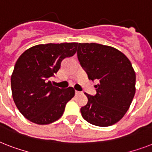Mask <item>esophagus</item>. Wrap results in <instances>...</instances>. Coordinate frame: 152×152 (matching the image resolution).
Here are the masks:
<instances>
[{
    "mask_svg": "<svg viewBox=\"0 0 152 152\" xmlns=\"http://www.w3.org/2000/svg\"><path fill=\"white\" fill-rule=\"evenodd\" d=\"M75 92H76V95H80V91H75Z\"/></svg>",
    "mask_w": 152,
    "mask_h": 152,
    "instance_id": "34e87169",
    "label": "esophagus"
}]
</instances>
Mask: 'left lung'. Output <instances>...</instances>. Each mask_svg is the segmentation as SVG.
<instances>
[{"mask_svg": "<svg viewBox=\"0 0 152 152\" xmlns=\"http://www.w3.org/2000/svg\"><path fill=\"white\" fill-rule=\"evenodd\" d=\"M77 57L88 79L96 80L95 95L84 93L88 103L80 109L84 120L106 127L120 121L136 92V73L125 54L111 46L79 43Z\"/></svg>", "mask_w": 152, "mask_h": 152, "instance_id": "8db88e82", "label": "left lung"}]
</instances>
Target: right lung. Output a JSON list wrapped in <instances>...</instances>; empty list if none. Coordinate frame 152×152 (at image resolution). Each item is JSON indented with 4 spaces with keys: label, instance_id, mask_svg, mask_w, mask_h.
I'll return each instance as SVG.
<instances>
[{
    "label": "right lung",
    "instance_id": "obj_1",
    "mask_svg": "<svg viewBox=\"0 0 152 152\" xmlns=\"http://www.w3.org/2000/svg\"><path fill=\"white\" fill-rule=\"evenodd\" d=\"M77 46V42L41 44L19 57L11 76V88L15 106L27 120L47 125L61 117L75 90L54 87L50 78L58 72L63 60L76 53Z\"/></svg>",
    "mask_w": 152,
    "mask_h": 152
}]
</instances>
